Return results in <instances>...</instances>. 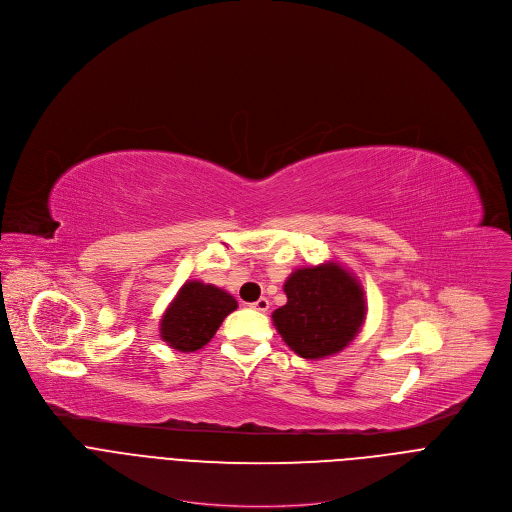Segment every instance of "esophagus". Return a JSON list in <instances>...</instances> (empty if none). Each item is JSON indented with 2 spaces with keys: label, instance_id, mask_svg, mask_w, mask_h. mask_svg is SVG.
<instances>
[{
  "label": "esophagus",
  "instance_id": "esophagus-1",
  "mask_svg": "<svg viewBox=\"0 0 512 512\" xmlns=\"http://www.w3.org/2000/svg\"><path fill=\"white\" fill-rule=\"evenodd\" d=\"M251 308H253L255 312H267V310H269V300H267V298H261V300L253 302Z\"/></svg>",
  "mask_w": 512,
  "mask_h": 512
}]
</instances>
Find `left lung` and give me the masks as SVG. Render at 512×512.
Returning a JSON list of instances; mask_svg holds the SVG:
<instances>
[{
  "instance_id": "obj_1",
  "label": "left lung",
  "mask_w": 512,
  "mask_h": 512,
  "mask_svg": "<svg viewBox=\"0 0 512 512\" xmlns=\"http://www.w3.org/2000/svg\"><path fill=\"white\" fill-rule=\"evenodd\" d=\"M283 289L287 304L273 312V324L302 358L340 352L367 312L358 281L334 263L294 271Z\"/></svg>"
}]
</instances>
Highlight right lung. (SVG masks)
<instances>
[{
    "label": "right lung",
    "instance_id": "1",
    "mask_svg": "<svg viewBox=\"0 0 512 512\" xmlns=\"http://www.w3.org/2000/svg\"><path fill=\"white\" fill-rule=\"evenodd\" d=\"M237 310V302L227 291L200 281H188L162 318V338L176 350L194 352L202 348Z\"/></svg>",
    "mask_w": 512,
    "mask_h": 512
}]
</instances>
